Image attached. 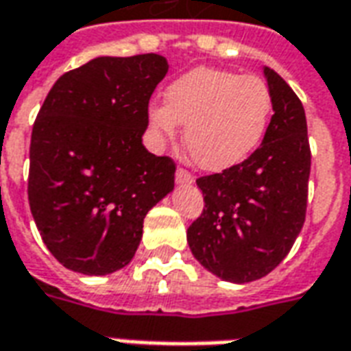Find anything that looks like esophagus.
Wrapping results in <instances>:
<instances>
[{"mask_svg": "<svg viewBox=\"0 0 351 351\" xmlns=\"http://www.w3.org/2000/svg\"><path fill=\"white\" fill-rule=\"evenodd\" d=\"M175 180L176 184H193V176L188 171H184V169H176Z\"/></svg>", "mask_w": 351, "mask_h": 351, "instance_id": "obj_1", "label": "esophagus"}]
</instances>
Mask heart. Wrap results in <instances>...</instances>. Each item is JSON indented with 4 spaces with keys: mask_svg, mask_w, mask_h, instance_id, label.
Returning a JSON list of instances; mask_svg holds the SVG:
<instances>
[{
    "mask_svg": "<svg viewBox=\"0 0 351 351\" xmlns=\"http://www.w3.org/2000/svg\"><path fill=\"white\" fill-rule=\"evenodd\" d=\"M165 103H150L146 120L158 146L184 141L199 167L226 171L248 160L263 143L272 93L261 77L218 67H195L169 82Z\"/></svg>",
    "mask_w": 351,
    "mask_h": 351,
    "instance_id": "b5f03b06",
    "label": "heart"
}]
</instances>
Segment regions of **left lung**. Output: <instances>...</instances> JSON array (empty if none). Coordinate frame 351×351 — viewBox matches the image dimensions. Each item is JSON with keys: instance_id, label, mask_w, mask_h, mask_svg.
Wrapping results in <instances>:
<instances>
[{"instance_id": "left-lung-1", "label": "left lung", "mask_w": 351, "mask_h": 351, "mask_svg": "<svg viewBox=\"0 0 351 351\" xmlns=\"http://www.w3.org/2000/svg\"><path fill=\"white\" fill-rule=\"evenodd\" d=\"M272 93L271 122L248 160L201 176L205 208L188 228L193 258L214 276L246 284L267 276L291 250L306 214L310 146L299 97L263 67Z\"/></svg>"}]
</instances>
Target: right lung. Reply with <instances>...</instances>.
<instances>
[{
  "instance_id": "add662e5",
  "label": "right lung",
  "mask_w": 351,
  "mask_h": 351,
  "mask_svg": "<svg viewBox=\"0 0 351 351\" xmlns=\"http://www.w3.org/2000/svg\"><path fill=\"white\" fill-rule=\"evenodd\" d=\"M167 71L160 54L93 58L62 75L43 103L27 199L43 243L65 269H123L148 210L175 188L173 160L143 145L148 101Z\"/></svg>"
}]
</instances>
